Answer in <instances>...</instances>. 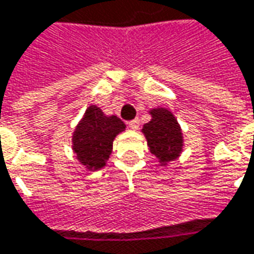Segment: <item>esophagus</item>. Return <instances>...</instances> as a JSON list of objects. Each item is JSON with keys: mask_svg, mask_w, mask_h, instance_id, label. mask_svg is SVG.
<instances>
[{"mask_svg": "<svg viewBox=\"0 0 254 254\" xmlns=\"http://www.w3.org/2000/svg\"><path fill=\"white\" fill-rule=\"evenodd\" d=\"M127 125H129V127H130V129H137V127H139V125H140V121L136 118V120L129 121V122H127Z\"/></svg>", "mask_w": 254, "mask_h": 254, "instance_id": "34e87169", "label": "esophagus"}]
</instances>
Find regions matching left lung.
I'll use <instances>...</instances> for the list:
<instances>
[{"mask_svg":"<svg viewBox=\"0 0 254 254\" xmlns=\"http://www.w3.org/2000/svg\"><path fill=\"white\" fill-rule=\"evenodd\" d=\"M153 120L143 127V133L147 139L150 151L160 158L161 164L175 160L182 151V132L175 117L164 110L151 111Z\"/></svg>","mask_w":254,"mask_h":254,"instance_id":"left-lung-1","label":"left lung"}]
</instances>
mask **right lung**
<instances>
[{"label":"right lung","mask_w":254,"mask_h":254,"mask_svg":"<svg viewBox=\"0 0 254 254\" xmlns=\"http://www.w3.org/2000/svg\"><path fill=\"white\" fill-rule=\"evenodd\" d=\"M118 117H105L103 111L91 105L73 133V150L77 160L89 170H98L113 151L115 136L125 129Z\"/></svg>","instance_id":"add662e5"}]
</instances>
